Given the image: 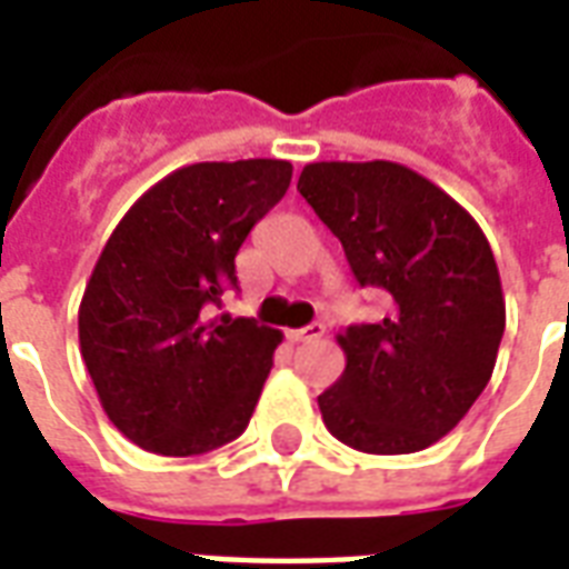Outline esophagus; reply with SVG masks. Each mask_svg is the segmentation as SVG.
I'll return each mask as SVG.
<instances>
[{
	"label": "esophagus",
	"instance_id": "esophagus-1",
	"mask_svg": "<svg viewBox=\"0 0 569 569\" xmlns=\"http://www.w3.org/2000/svg\"><path fill=\"white\" fill-rule=\"evenodd\" d=\"M326 335V326L322 322H310V326H305V329H296V332H289V341H317V338H322Z\"/></svg>",
	"mask_w": 569,
	"mask_h": 569
}]
</instances>
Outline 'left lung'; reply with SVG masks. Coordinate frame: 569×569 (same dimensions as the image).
I'll list each match as a JSON object with an SVG mask.
<instances>
[{
	"label": "left lung",
	"instance_id": "obj_1",
	"mask_svg": "<svg viewBox=\"0 0 569 569\" xmlns=\"http://www.w3.org/2000/svg\"><path fill=\"white\" fill-rule=\"evenodd\" d=\"M298 191L387 313L338 335L345 375L320 393L335 439L415 453L448 436L488 387L506 298L485 231L427 176L393 161H317Z\"/></svg>",
	"mask_w": 569,
	"mask_h": 569
}]
</instances>
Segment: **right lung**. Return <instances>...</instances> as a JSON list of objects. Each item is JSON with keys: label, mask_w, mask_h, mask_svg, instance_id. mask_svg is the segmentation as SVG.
I'll return each mask as SVG.
<instances>
[{"label": "right lung", "mask_w": 569, "mask_h": 569, "mask_svg": "<svg viewBox=\"0 0 569 569\" xmlns=\"http://www.w3.org/2000/svg\"><path fill=\"white\" fill-rule=\"evenodd\" d=\"M277 158L179 167L106 240L79 305V345L106 418L133 445L191 457L237 439L283 335L207 320L237 286L234 256L289 188Z\"/></svg>", "instance_id": "obj_1"}]
</instances>
